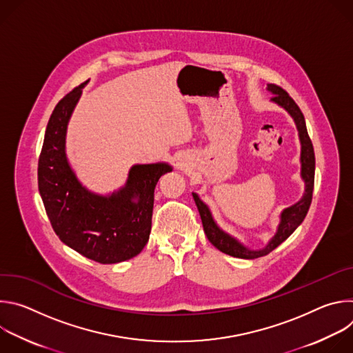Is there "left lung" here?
<instances>
[{
  "label": "left lung",
  "mask_w": 353,
  "mask_h": 353,
  "mask_svg": "<svg viewBox=\"0 0 353 353\" xmlns=\"http://www.w3.org/2000/svg\"><path fill=\"white\" fill-rule=\"evenodd\" d=\"M268 90L274 93L272 102L282 106L293 117V120L296 123V127L299 130V138L301 142V157H300L301 177H303V180L306 183V190H305L303 198H301L299 203L286 208L282 212L281 223L278 226L276 234L263 250L245 248L236 239H233L232 236H229L228 233H225L223 230H221L218 228V225L212 219V215H211L208 207L198 198V195L195 192H192V196H194V201L196 204L201 221H203L204 232H205L208 240L218 250H221L222 253L229 254L232 257H237V259H245V260H253V259H259V257L270 254L272 250H275L282 241H285L296 230V228L301 222H303V219L307 215V211L312 204V198H313V188H314L316 158H314V149H313L312 139L307 134L305 116L300 112L299 106L296 105L294 100L289 96V93L285 89H282L281 86H278L275 83H268Z\"/></svg>",
  "instance_id": "left-lung-1"
}]
</instances>
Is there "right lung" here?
<instances>
[{
    "label": "right lung",
    "mask_w": 353,
    "mask_h": 353,
    "mask_svg": "<svg viewBox=\"0 0 353 353\" xmlns=\"http://www.w3.org/2000/svg\"><path fill=\"white\" fill-rule=\"evenodd\" d=\"M83 83L65 94L50 116L37 166L39 191L56 234L68 247L100 264L138 256L152 225L154 192L166 163L135 165L125 187L102 196L77 180L65 157V132Z\"/></svg>",
    "instance_id": "1"
}]
</instances>
